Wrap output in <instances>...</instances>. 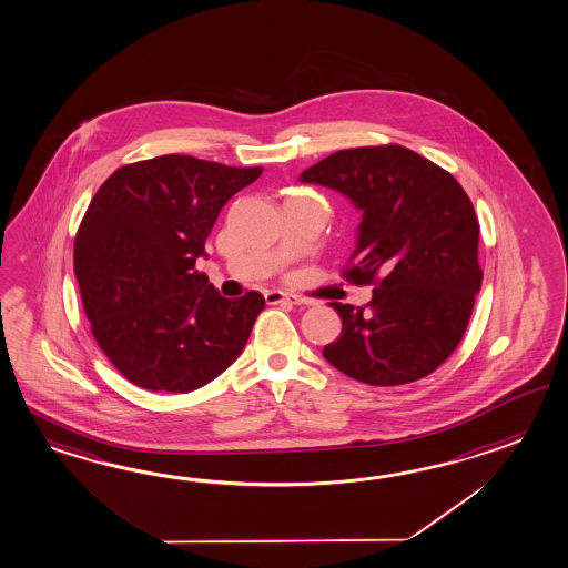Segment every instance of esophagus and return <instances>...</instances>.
Returning <instances> with one entry per match:
<instances>
[{
	"instance_id": "esophagus-1",
	"label": "esophagus",
	"mask_w": 568,
	"mask_h": 568,
	"mask_svg": "<svg viewBox=\"0 0 568 568\" xmlns=\"http://www.w3.org/2000/svg\"><path fill=\"white\" fill-rule=\"evenodd\" d=\"M265 300L268 305H277V303H287V305H300L302 300L297 295H291L285 291L271 290L266 291Z\"/></svg>"
}]
</instances>
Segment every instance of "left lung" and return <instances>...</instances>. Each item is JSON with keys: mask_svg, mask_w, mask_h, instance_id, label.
<instances>
[{"mask_svg": "<svg viewBox=\"0 0 568 568\" xmlns=\"http://www.w3.org/2000/svg\"><path fill=\"white\" fill-rule=\"evenodd\" d=\"M300 181L338 191L363 214L344 277L375 285L366 310L329 303L342 332L324 358L377 387L436 371L463 338L483 283L479 222L460 183L397 144L334 152Z\"/></svg>", "mask_w": 568, "mask_h": 568, "instance_id": "8db88e82", "label": "left lung"}]
</instances>
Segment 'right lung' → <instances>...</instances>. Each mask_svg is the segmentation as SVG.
<instances>
[{"label":"right lung","instance_id":"right-lung-1","mask_svg":"<svg viewBox=\"0 0 568 568\" xmlns=\"http://www.w3.org/2000/svg\"><path fill=\"white\" fill-rule=\"evenodd\" d=\"M261 173L164 154L118 169L89 203L77 283L93 338L130 383L195 392L246 346L265 297H222L195 261L227 200Z\"/></svg>","mask_w":568,"mask_h":568}]
</instances>
